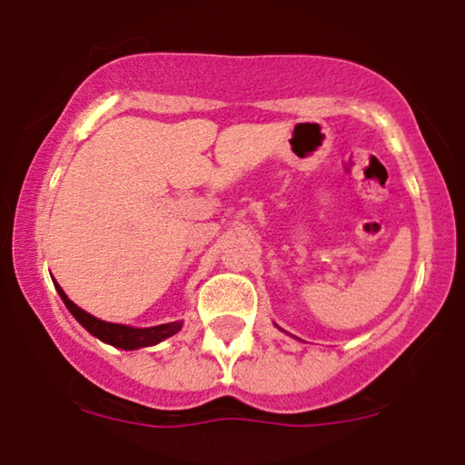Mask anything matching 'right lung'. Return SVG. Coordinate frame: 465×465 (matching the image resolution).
Wrapping results in <instances>:
<instances>
[{
	"label": "right lung",
	"instance_id": "right-lung-1",
	"mask_svg": "<svg viewBox=\"0 0 465 465\" xmlns=\"http://www.w3.org/2000/svg\"><path fill=\"white\" fill-rule=\"evenodd\" d=\"M55 290L62 296V301L68 307L70 313L74 315V320L79 322V324L84 326L87 332L104 341V343L114 345V348H120V350L150 348V345H156V343H161V341L169 339L172 334H175L182 328V322H172V324H161V326H152V328H133V326H124V324H111V322L98 320V317L85 313L84 309L76 307V304L70 301V298L64 293V290L57 283H55Z\"/></svg>",
	"mask_w": 465,
	"mask_h": 465
}]
</instances>
